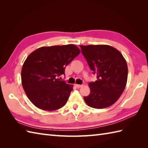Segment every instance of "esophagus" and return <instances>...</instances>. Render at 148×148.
Here are the masks:
<instances>
[{"label": "esophagus", "instance_id": "obj_1", "mask_svg": "<svg viewBox=\"0 0 148 148\" xmlns=\"http://www.w3.org/2000/svg\"><path fill=\"white\" fill-rule=\"evenodd\" d=\"M75 86H76V88H81V86H83V85H81V84H75Z\"/></svg>", "mask_w": 148, "mask_h": 148}]
</instances>
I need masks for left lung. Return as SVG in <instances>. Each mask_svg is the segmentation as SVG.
I'll list each match as a JSON object with an SVG mask.
<instances>
[{
	"label": "left lung",
	"mask_w": 148,
	"mask_h": 148,
	"mask_svg": "<svg viewBox=\"0 0 148 148\" xmlns=\"http://www.w3.org/2000/svg\"><path fill=\"white\" fill-rule=\"evenodd\" d=\"M97 81L88 84L90 93L84 97L86 104L103 109L114 103L123 92L128 77L127 62L118 49L109 45L80 46Z\"/></svg>",
	"instance_id": "8db88e82"
}]
</instances>
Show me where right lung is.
<instances>
[{"instance_id":"1","label":"right lung","mask_w":148,"mask_h":148,"mask_svg":"<svg viewBox=\"0 0 148 148\" xmlns=\"http://www.w3.org/2000/svg\"><path fill=\"white\" fill-rule=\"evenodd\" d=\"M74 45L44 46L31 53L23 65L21 84L37 108L55 111L67 102L73 85L60 80L66 66L79 54Z\"/></svg>"}]
</instances>
